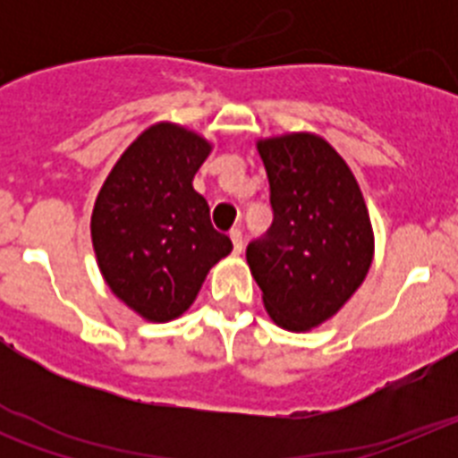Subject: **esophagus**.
I'll use <instances>...</instances> for the list:
<instances>
[{
  "label": "esophagus",
  "mask_w": 458,
  "mask_h": 458,
  "mask_svg": "<svg viewBox=\"0 0 458 458\" xmlns=\"http://www.w3.org/2000/svg\"><path fill=\"white\" fill-rule=\"evenodd\" d=\"M229 238H232V242H233V252L241 254L242 252V232L241 229H232Z\"/></svg>",
  "instance_id": "esophagus-1"
}]
</instances>
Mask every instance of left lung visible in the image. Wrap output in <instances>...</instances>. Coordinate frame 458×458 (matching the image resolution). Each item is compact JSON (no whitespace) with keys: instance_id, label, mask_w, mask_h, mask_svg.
Segmentation results:
<instances>
[{"instance_id":"left-lung-1","label":"left lung","mask_w":458,"mask_h":458,"mask_svg":"<svg viewBox=\"0 0 458 458\" xmlns=\"http://www.w3.org/2000/svg\"><path fill=\"white\" fill-rule=\"evenodd\" d=\"M273 225L248 245V264L275 323L305 333L333 318L365 282L374 229L342 156L314 132L257 141Z\"/></svg>"}]
</instances>
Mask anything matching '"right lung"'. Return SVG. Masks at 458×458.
I'll list each match as a JSON object with an SVG mask.
<instances>
[{"label": "right lung", "instance_id": "right-lung-1", "mask_svg": "<svg viewBox=\"0 0 458 458\" xmlns=\"http://www.w3.org/2000/svg\"><path fill=\"white\" fill-rule=\"evenodd\" d=\"M210 148L194 131L160 121L121 153L93 204L91 241L103 279L151 323L188 311L208 270L233 248L192 188Z\"/></svg>", "mask_w": 458, "mask_h": 458}]
</instances>
